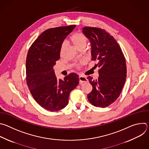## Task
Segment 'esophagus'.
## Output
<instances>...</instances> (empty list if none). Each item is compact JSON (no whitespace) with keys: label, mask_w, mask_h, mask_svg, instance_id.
I'll return each mask as SVG.
<instances>
[{"label":"esophagus","mask_w":149,"mask_h":149,"mask_svg":"<svg viewBox=\"0 0 149 149\" xmlns=\"http://www.w3.org/2000/svg\"><path fill=\"white\" fill-rule=\"evenodd\" d=\"M79 81L80 83H83V82H86L88 81V79L86 77H83V76H79Z\"/></svg>","instance_id":"obj_1"}]
</instances>
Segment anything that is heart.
<instances>
[{
    "mask_svg": "<svg viewBox=\"0 0 149 149\" xmlns=\"http://www.w3.org/2000/svg\"><path fill=\"white\" fill-rule=\"evenodd\" d=\"M71 40L73 43V44L74 45V46L78 49L82 47H86L87 42V37L86 36V35L81 32H77L74 33L71 36ZM65 46H66V42L63 41L61 47V54H62L63 50L65 49ZM85 63H86V61L82 60L79 63H78L77 65V67L78 68H79L81 65L84 64Z\"/></svg>",
    "mask_w": 149,
    "mask_h": 149,
    "instance_id": "1",
    "label": "heart"
}]
</instances>
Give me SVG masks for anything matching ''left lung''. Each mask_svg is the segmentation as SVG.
<instances>
[{"mask_svg": "<svg viewBox=\"0 0 149 149\" xmlns=\"http://www.w3.org/2000/svg\"><path fill=\"white\" fill-rule=\"evenodd\" d=\"M82 29L91 42V59L98 62L95 65L99 68L97 79L87 77L93 86L88 100L95 107H108L118 98L125 82L124 54L116 40L105 30L88 26Z\"/></svg>", "mask_w": 149, "mask_h": 149, "instance_id": "left-lung-1", "label": "left lung"}]
</instances>
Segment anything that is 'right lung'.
I'll list each match as a JSON object with an SVG mask.
<instances>
[{
  "mask_svg": "<svg viewBox=\"0 0 149 149\" xmlns=\"http://www.w3.org/2000/svg\"><path fill=\"white\" fill-rule=\"evenodd\" d=\"M75 25L48 29L34 41L26 61V83L34 100L42 107L56 111L65 108L71 91L79 83L77 74L71 73L58 79L54 66L60 58L61 47Z\"/></svg>",
  "mask_w": 149,
  "mask_h": 149,
  "instance_id": "obj_1",
  "label": "right lung"
}]
</instances>
